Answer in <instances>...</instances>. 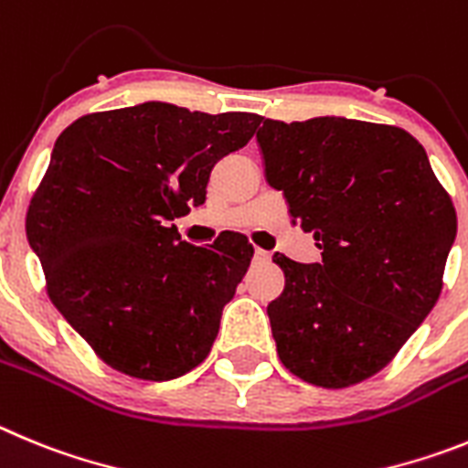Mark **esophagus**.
Masks as SVG:
<instances>
[{
    "mask_svg": "<svg viewBox=\"0 0 468 468\" xmlns=\"http://www.w3.org/2000/svg\"><path fill=\"white\" fill-rule=\"evenodd\" d=\"M254 261H256V263H268V261H271V251L256 250L254 251Z\"/></svg>",
    "mask_w": 468,
    "mask_h": 468,
    "instance_id": "obj_1",
    "label": "esophagus"
}]
</instances>
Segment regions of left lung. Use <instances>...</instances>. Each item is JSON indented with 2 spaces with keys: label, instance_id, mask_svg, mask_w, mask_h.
I'll return each mask as SVG.
<instances>
[{
  "label": "left lung",
  "instance_id": "1",
  "mask_svg": "<svg viewBox=\"0 0 468 468\" xmlns=\"http://www.w3.org/2000/svg\"><path fill=\"white\" fill-rule=\"evenodd\" d=\"M268 184L322 250L275 254L284 292L268 305L282 364L343 389L385 368L436 305L457 212L410 133L366 121L261 119Z\"/></svg>",
  "mask_w": 468,
  "mask_h": 468
}]
</instances>
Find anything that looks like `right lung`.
Listing matches in <instances>:
<instances>
[{
    "label": "right lung",
    "mask_w": 468,
    "mask_h": 468,
    "mask_svg": "<svg viewBox=\"0 0 468 468\" xmlns=\"http://www.w3.org/2000/svg\"><path fill=\"white\" fill-rule=\"evenodd\" d=\"M259 123L146 102L58 137L25 229L53 305L113 370L165 382L207 359L254 247L239 233L193 247L170 221L205 203L214 163Z\"/></svg>",
    "instance_id": "1"
}]
</instances>
